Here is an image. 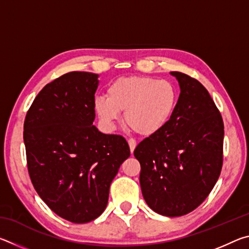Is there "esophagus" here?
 I'll list each match as a JSON object with an SVG mask.
<instances>
[{
    "instance_id": "esophagus-1",
    "label": "esophagus",
    "mask_w": 249,
    "mask_h": 249,
    "mask_svg": "<svg viewBox=\"0 0 249 249\" xmlns=\"http://www.w3.org/2000/svg\"><path fill=\"white\" fill-rule=\"evenodd\" d=\"M128 146H129V149H130V153H134L135 150V147H136V141L133 140V138H130L128 140Z\"/></svg>"
}]
</instances>
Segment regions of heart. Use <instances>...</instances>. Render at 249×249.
I'll return each mask as SVG.
<instances>
[{"mask_svg":"<svg viewBox=\"0 0 249 249\" xmlns=\"http://www.w3.org/2000/svg\"><path fill=\"white\" fill-rule=\"evenodd\" d=\"M178 91L168 80L124 77L109 84L107 96L94 100V109L104 125H114L124 111V121L134 132L150 136L161 130L175 114Z\"/></svg>","mask_w":249,"mask_h":249,"instance_id":"obj_1","label":"heart"}]
</instances>
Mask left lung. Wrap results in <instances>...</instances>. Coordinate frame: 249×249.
Returning a JSON list of instances; mask_svg holds the SVG:
<instances>
[{"label":"left lung","instance_id":"left-lung-1","mask_svg":"<svg viewBox=\"0 0 249 249\" xmlns=\"http://www.w3.org/2000/svg\"><path fill=\"white\" fill-rule=\"evenodd\" d=\"M180 95L175 114L160 132L137 145L140 182L149 208L163 216L185 215L215 185L223 163L224 125L208 90L189 75L170 72Z\"/></svg>","mask_w":249,"mask_h":249}]
</instances>
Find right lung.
I'll use <instances>...</instances> for the list:
<instances>
[{
	"mask_svg": "<svg viewBox=\"0 0 249 249\" xmlns=\"http://www.w3.org/2000/svg\"><path fill=\"white\" fill-rule=\"evenodd\" d=\"M99 74L66 73L43 88L24 123L27 168L50 210L72 223L95 220L107 205L109 185L129 146L93 125Z\"/></svg>",
	"mask_w": 249,
	"mask_h": 249,
	"instance_id": "1",
	"label": "right lung"
}]
</instances>
